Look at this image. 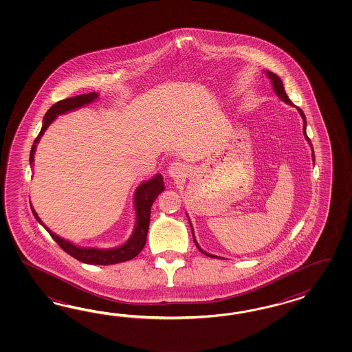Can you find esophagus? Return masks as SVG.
<instances>
[{
    "instance_id": "obj_1",
    "label": "esophagus",
    "mask_w": 352,
    "mask_h": 352,
    "mask_svg": "<svg viewBox=\"0 0 352 352\" xmlns=\"http://www.w3.org/2000/svg\"><path fill=\"white\" fill-rule=\"evenodd\" d=\"M169 174L173 178H179L184 177L187 174V166L182 162H173L169 166Z\"/></svg>"
}]
</instances>
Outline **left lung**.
<instances>
[{"instance_id":"8db88e82","label":"left lung","mask_w":352,"mask_h":352,"mask_svg":"<svg viewBox=\"0 0 352 352\" xmlns=\"http://www.w3.org/2000/svg\"><path fill=\"white\" fill-rule=\"evenodd\" d=\"M267 76L271 78V81H272V85H274V89H275V93H276L277 96L281 98V100H284L285 103H288V104H293L292 103V100L289 99V96H287V93H285V89H284V85H283V81L280 80V77L278 76L275 75V74H272V72H270V71H266ZM299 113H300V116L303 118V134H305V137L306 139L309 140V143H311V140H309V137H307V134H306V116H305V113H303V111L298 108ZM312 159H314V162H315V153H314V149H312ZM192 237H193V241H195V245L197 246V249L204 253L205 256H212V258H219V256H212V254H209V253H205L203 249L199 246L197 244V241H196V239H195V234H193V230H192Z\"/></svg>"}]
</instances>
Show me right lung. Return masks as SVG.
<instances>
[{"instance_id":"add662e5","label":"right lung","mask_w":352,"mask_h":352,"mask_svg":"<svg viewBox=\"0 0 352 352\" xmlns=\"http://www.w3.org/2000/svg\"><path fill=\"white\" fill-rule=\"evenodd\" d=\"M96 98H98L96 93L81 94V96H72V98H67L63 100H59V102H56L55 104L50 107V109L46 112L45 118H43L41 131L37 135V138L34 139V143H33L32 149H31V155H30V162L31 164L33 162V155H34V151H36V144L38 143V140L43 137L45 130L53 122L56 116L65 113L68 111L76 109V108L89 104ZM162 179L164 178L161 177L160 174H157L152 179L142 183L137 188L135 195H134V204H135V212H137L135 230L131 234V237L124 245L118 246L115 249H96V248H80V246L74 245L69 241H67V240H64L62 237H59V236H56L54 232H52L41 222V219L38 218V215L34 212L32 206H31V209H32V213L34 218H36V221L38 223L43 224V227L46 228V231L55 240V243L60 246L65 253L74 256L77 261L84 262L87 265H103V266L121 263V262H126V261L133 259L134 256H138L139 253L142 252V249L146 245L147 232H148L151 206H152L153 201L156 200V197L165 188Z\"/></svg>"}]
</instances>
